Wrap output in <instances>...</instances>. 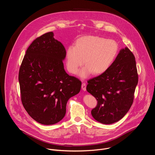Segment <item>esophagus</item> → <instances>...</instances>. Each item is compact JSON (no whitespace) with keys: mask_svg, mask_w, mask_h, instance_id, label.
Returning <instances> with one entry per match:
<instances>
[{"mask_svg":"<svg viewBox=\"0 0 155 155\" xmlns=\"http://www.w3.org/2000/svg\"><path fill=\"white\" fill-rule=\"evenodd\" d=\"M81 89L83 90V91H86V83L84 82H83L82 83V84H81Z\"/></svg>","mask_w":155,"mask_h":155,"instance_id":"esophagus-1","label":"esophagus"}]
</instances>
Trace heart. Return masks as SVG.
I'll return each instance as SVG.
<instances>
[{
  "instance_id": "b5f03b06",
  "label": "heart",
  "mask_w": 155,
  "mask_h": 155,
  "mask_svg": "<svg viewBox=\"0 0 155 155\" xmlns=\"http://www.w3.org/2000/svg\"><path fill=\"white\" fill-rule=\"evenodd\" d=\"M118 52V45L114 40L97 35L83 36L75 41V46L66 50V67L70 73L75 74L84 63L86 65L80 71V77L85 78L93 72L101 75L110 68Z\"/></svg>"
}]
</instances>
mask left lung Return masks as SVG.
<instances>
[{"mask_svg":"<svg viewBox=\"0 0 155 155\" xmlns=\"http://www.w3.org/2000/svg\"><path fill=\"white\" fill-rule=\"evenodd\" d=\"M87 83V91L97 101L91 110L93 117L105 124L118 121L130 109L138 83L133 53L127 47L121 49L110 68Z\"/></svg>","mask_w":155,"mask_h":155,"instance_id":"obj_1","label":"left lung"}]
</instances>
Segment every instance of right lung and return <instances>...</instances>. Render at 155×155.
Returning <instances> with one entry per match:
<instances>
[{
	"label": "right lung",
	"mask_w": 155,
	"mask_h": 155,
	"mask_svg": "<svg viewBox=\"0 0 155 155\" xmlns=\"http://www.w3.org/2000/svg\"><path fill=\"white\" fill-rule=\"evenodd\" d=\"M65 53L64 45L50 32L32 41L22 61L18 76L22 104L40 124L60 121L68 100L80 91L81 81L64 70Z\"/></svg>",
	"instance_id": "obj_1"
}]
</instances>
